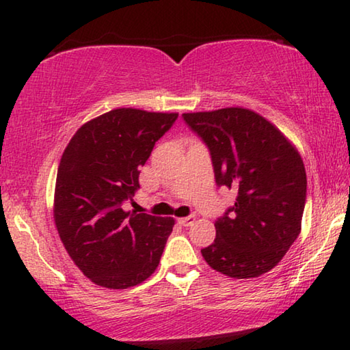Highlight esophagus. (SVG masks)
<instances>
[{"instance_id":"esophagus-1","label":"esophagus","mask_w":350,"mask_h":350,"mask_svg":"<svg viewBox=\"0 0 350 350\" xmlns=\"http://www.w3.org/2000/svg\"><path fill=\"white\" fill-rule=\"evenodd\" d=\"M194 221H196V216L191 215V216H187V217H180L177 222L183 225V227H189V225L194 224Z\"/></svg>"}]
</instances>
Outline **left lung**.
<instances>
[{
    "label": "left lung",
    "instance_id": "8db88e82",
    "mask_svg": "<svg viewBox=\"0 0 350 350\" xmlns=\"http://www.w3.org/2000/svg\"><path fill=\"white\" fill-rule=\"evenodd\" d=\"M211 154L216 183L238 198L215 222L206 264L236 280L267 273L301 233L307 177L298 150L267 118L245 108L182 114Z\"/></svg>",
    "mask_w": 350,
    "mask_h": 350
}]
</instances>
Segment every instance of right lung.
Segmentation results:
<instances>
[{
  "label": "right lung",
  "mask_w": 350,
  "mask_h": 350,
  "mask_svg": "<svg viewBox=\"0 0 350 350\" xmlns=\"http://www.w3.org/2000/svg\"><path fill=\"white\" fill-rule=\"evenodd\" d=\"M177 112L117 108L77 129L57 171L54 221L70 259L106 288H128L157 269L173 217L125 211L139 168Z\"/></svg>",
  "instance_id": "1"
}]
</instances>
